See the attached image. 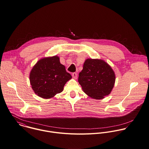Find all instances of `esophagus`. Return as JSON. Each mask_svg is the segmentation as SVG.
Listing matches in <instances>:
<instances>
[{"instance_id": "34e87169", "label": "esophagus", "mask_w": 149, "mask_h": 149, "mask_svg": "<svg viewBox=\"0 0 149 149\" xmlns=\"http://www.w3.org/2000/svg\"><path fill=\"white\" fill-rule=\"evenodd\" d=\"M72 76L73 77V78L74 79H77V72H73L72 74Z\"/></svg>"}]
</instances>
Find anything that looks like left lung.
<instances>
[{
  "instance_id": "left-lung-1",
  "label": "left lung",
  "mask_w": 149,
  "mask_h": 149,
  "mask_svg": "<svg viewBox=\"0 0 149 149\" xmlns=\"http://www.w3.org/2000/svg\"><path fill=\"white\" fill-rule=\"evenodd\" d=\"M78 82L87 95L100 100L111 93L115 82V74L105 61L88 59L79 74Z\"/></svg>"
}]
</instances>
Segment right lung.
Here are the masks:
<instances>
[{"label": "right lung", "mask_w": 149, "mask_h": 149, "mask_svg": "<svg viewBox=\"0 0 149 149\" xmlns=\"http://www.w3.org/2000/svg\"><path fill=\"white\" fill-rule=\"evenodd\" d=\"M72 78L57 56L38 60L30 71V85L39 97L48 99L63 90L66 82Z\"/></svg>", "instance_id": "right-lung-1"}]
</instances>
